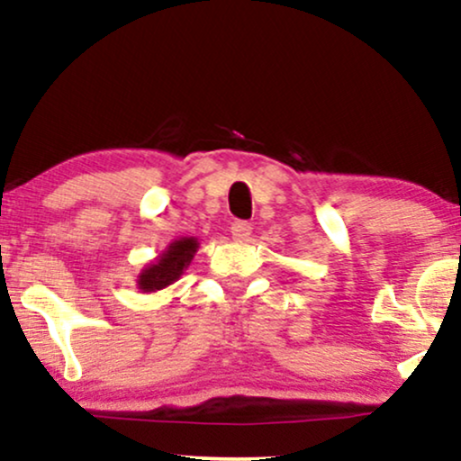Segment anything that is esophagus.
I'll return each instance as SVG.
<instances>
[{"instance_id":"esophagus-1","label":"esophagus","mask_w":461,"mask_h":461,"mask_svg":"<svg viewBox=\"0 0 461 461\" xmlns=\"http://www.w3.org/2000/svg\"><path fill=\"white\" fill-rule=\"evenodd\" d=\"M250 231H253V227L247 221H234L231 223V238L238 242H247L250 238Z\"/></svg>"}]
</instances>
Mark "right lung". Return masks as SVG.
I'll return each mask as SVG.
<instances>
[{
    "instance_id": "1",
    "label": "right lung",
    "mask_w": 461,
    "mask_h": 461,
    "mask_svg": "<svg viewBox=\"0 0 461 461\" xmlns=\"http://www.w3.org/2000/svg\"><path fill=\"white\" fill-rule=\"evenodd\" d=\"M195 250H198V240H195V238H181V240H175L162 255H159L158 261L149 263V266L139 274L137 285L140 291L156 293L179 280L183 269L192 263Z\"/></svg>"
}]
</instances>
